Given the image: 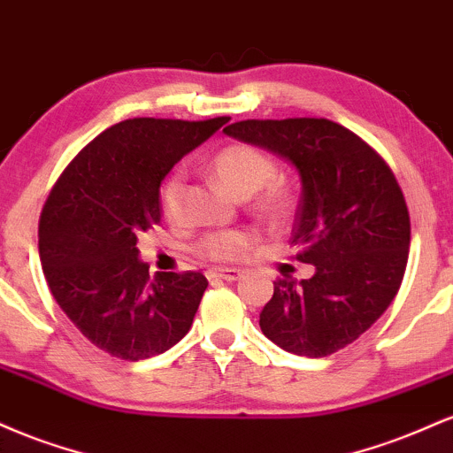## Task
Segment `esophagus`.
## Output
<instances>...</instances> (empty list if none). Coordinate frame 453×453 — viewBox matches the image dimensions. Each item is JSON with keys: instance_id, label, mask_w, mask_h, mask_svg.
I'll return each mask as SVG.
<instances>
[{"instance_id": "1", "label": "esophagus", "mask_w": 453, "mask_h": 453, "mask_svg": "<svg viewBox=\"0 0 453 453\" xmlns=\"http://www.w3.org/2000/svg\"><path fill=\"white\" fill-rule=\"evenodd\" d=\"M241 270L238 268H212L209 273V277L212 279H223V280H236L241 279Z\"/></svg>"}]
</instances>
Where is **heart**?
<instances>
[{
    "label": "heart",
    "instance_id": "1",
    "mask_svg": "<svg viewBox=\"0 0 453 453\" xmlns=\"http://www.w3.org/2000/svg\"><path fill=\"white\" fill-rule=\"evenodd\" d=\"M215 179L238 197H253V211L266 221H280L292 206V194L283 183H277V165L270 155L249 144H230L221 149L211 161ZM185 176L174 170L161 187V211L170 221L179 219L180 202H183ZM253 238L241 230L215 232L202 238L200 253L211 259H234L249 251Z\"/></svg>",
    "mask_w": 453,
    "mask_h": 453
}]
</instances>
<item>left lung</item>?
Segmentation results:
<instances>
[{
  "mask_svg": "<svg viewBox=\"0 0 453 453\" xmlns=\"http://www.w3.org/2000/svg\"><path fill=\"white\" fill-rule=\"evenodd\" d=\"M223 132L292 164L303 185L289 242L315 274L274 280L262 332L306 357L351 345L386 313L407 268L409 211L389 165L327 119H249Z\"/></svg>",
  "mask_w": 453,
  "mask_h": 453,
  "instance_id": "1",
  "label": "left lung"
}]
</instances>
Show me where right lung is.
I'll use <instances>...</instances> for the list:
<instances>
[{
  "label": "right lung",
  "instance_id": "1",
  "mask_svg": "<svg viewBox=\"0 0 453 453\" xmlns=\"http://www.w3.org/2000/svg\"><path fill=\"white\" fill-rule=\"evenodd\" d=\"M227 121L127 119L91 140L50 191L38 242L46 283L67 319L102 351L147 360L194 324L209 288L204 274L150 279L136 244L161 221L165 174Z\"/></svg>",
  "mask_w": 453,
  "mask_h": 453
}]
</instances>
